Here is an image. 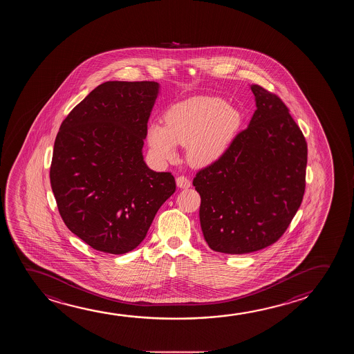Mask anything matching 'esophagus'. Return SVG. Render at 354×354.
Here are the masks:
<instances>
[{"label":"esophagus","mask_w":354,"mask_h":354,"mask_svg":"<svg viewBox=\"0 0 354 354\" xmlns=\"http://www.w3.org/2000/svg\"><path fill=\"white\" fill-rule=\"evenodd\" d=\"M176 185L180 189H189L191 186V181L189 178H186L184 175H180L176 178Z\"/></svg>","instance_id":"obj_1"}]
</instances>
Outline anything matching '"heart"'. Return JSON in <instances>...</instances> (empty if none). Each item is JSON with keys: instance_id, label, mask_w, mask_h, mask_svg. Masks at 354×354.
<instances>
[{"instance_id": "1", "label": "heart", "mask_w": 354, "mask_h": 354, "mask_svg": "<svg viewBox=\"0 0 354 354\" xmlns=\"http://www.w3.org/2000/svg\"><path fill=\"white\" fill-rule=\"evenodd\" d=\"M165 127L149 125V149L160 162L176 157V145L186 146L189 162L205 165L216 160L240 123L239 113L221 98L197 96L176 103L164 115Z\"/></svg>"}]
</instances>
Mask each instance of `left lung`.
Wrapping results in <instances>:
<instances>
[{"label": "left lung", "instance_id": "left-lung-1", "mask_svg": "<svg viewBox=\"0 0 354 354\" xmlns=\"http://www.w3.org/2000/svg\"><path fill=\"white\" fill-rule=\"evenodd\" d=\"M257 109L248 128L216 162L198 170L200 221L208 246L245 254L283 235L306 190L307 141L281 98L252 84Z\"/></svg>", "mask_w": 354, "mask_h": 354}]
</instances>
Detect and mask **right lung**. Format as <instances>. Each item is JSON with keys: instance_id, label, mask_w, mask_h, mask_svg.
<instances>
[{"instance_id": "add662e5", "label": "right lung", "mask_w": 354, "mask_h": 354, "mask_svg": "<svg viewBox=\"0 0 354 354\" xmlns=\"http://www.w3.org/2000/svg\"><path fill=\"white\" fill-rule=\"evenodd\" d=\"M158 82L98 85L62 122L50 180L68 229L96 251L124 254L144 241L176 189L142 156Z\"/></svg>"}]
</instances>
